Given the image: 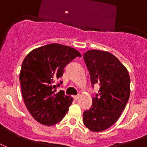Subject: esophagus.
Segmentation results:
<instances>
[{"label":"esophagus","mask_w":147,"mask_h":147,"mask_svg":"<svg viewBox=\"0 0 147 147\" xmlns=\"http://www.w3.org/2000/svg\"><path fill=\"white\" fill-rule=\"evenodd\" d=\"M79 95H75V96H73V98H74V100H77L78 99V98H79Z\"/></svg>","instance_id":"obj_1"}]
</instances>
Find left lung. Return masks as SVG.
Returning <instances> with one entry per match:
<instances>
[{"label":"left lung","instance_id":"1","mask_svg":"<svg viewBox=\"0 0 147 147\" xmlns=\"http://www.w3.org/2000/svg\"><path fill=\"white\" fill-rule=\"evenodd\" d=\"M83 57L92 84L100 86L91 108L83 113V123L93 132H100L121 117L130 97V78L127 68L109 52L92 49Z\"/></svg>","mask_w":147,"mask_h":147}]
</instances>
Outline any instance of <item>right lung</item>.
Instances as JSON below:
<instances>
[{"label": "right lung", "mask_w": 147, "mask_h": 147, "mask_svg": "<svg viewBox=\"0 0 147 147\" xmlns=\"http://www.w3.org/2000/svg\"><path fill=\"white\" fill-rule=\"evenodd\" d=\"M77 56L82 55L72 47L50 43L34 49L24 59L19 77L22 96L30 114L39 123L53 126L69 111L73 98L63 91L55 93L54 82Z\"/></svg>", "instance_id": "obj_1"}]
</instances>
